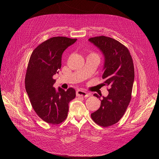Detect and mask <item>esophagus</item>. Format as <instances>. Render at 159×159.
<instances>
[{"mask_svg": "<svg viewBox=\"0 0 159 159\" xmlns=\"http://www.w3.org/2000/svg\"><path fill=\"white\" fill-rule=\"evenodd\" d=\"M77 95L78 96H81L83 97H88L89 96V93L88 92H86V91H84L83 90H77Z\"/></svg>", "mask_w": 159, "mask_h": 159, "instance_id": "esophagus-1", "label": "esophagus"}]
</instances>
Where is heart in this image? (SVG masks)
<instances>
[{
  "label": "heart",
  "instance_id": "obj_1",
  "mask_svg": "<svg viewBox=\"0 0 159 159\" xmlns=\"http://www.w3.org/2000/svg\"><path fill=\"white\" fill-rule=\"evenodd\" d=\"M91 55H96V54L94 53H91Z\"/></svg>",
  "mask_w": 159,
  "mask_h": 159
}]
</instances>
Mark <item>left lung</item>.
<instances>
[{"label": "left lung", "instance_id": "1", "mask_svg": "<svg viewBox=\"0 0 159 159\" xmlns=\"http://www.w3.org/2000/svg\"><path fill=\"white\" fill-rule=\"evenodd\" d=\"M89 42L101 49L104 56V85L109 87V94L100 98L101 106L91 114L98 125L108 127L118 122L126 111L131 98L134 82V65L128 49L116 40L105 36L91 37Z\"/></svg>", "mask_w": 159, "mask_h": 159}]
</instances>
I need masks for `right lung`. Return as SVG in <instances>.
<instances>
[{
  "label": "right lung",
  "mask_w": 159,
  "mask_h": 159,
  "mask_svg": "<svg viewBox=\"0 0 159 159\" xmlns=\"http://www.w3.org/2000/svg\"><path fill=\"white\" fill-rule=\"evenodd\" d=\"M77 39L65 37L50 38L33 50L25 77V88L33 110L46 122L58 124L68 116L69 102L75 98V89L67 91L53 85V77L61 68L64 50L76 42Z\"/></svg>",
  "instance_id": "add662e5"
}]
</instances>
